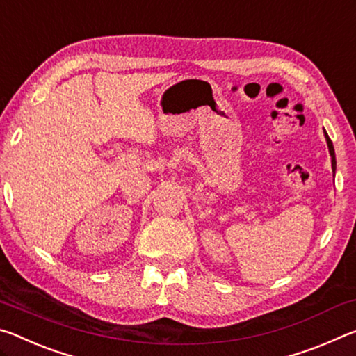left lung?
I'll return each mask as SVG.
<instances>
[{
	"label": "left lung",
	"mask_w": 356,
	"mask_h": 356,
	"mask_svg": "<svg viewBox=\"0 0 356 356\" xmlns=\"http://www.w3.org/2000/svg\"><path fill=\"white\" fill-rule=\"evenodd\" d=\"M325 138H327V143H328V149H330V155H331V166H333V171L336 168V159H334V147H333V143H331V140L327 135V131H325Z\"/></svg>",
	"instance_id": "1"
}]
</instances>
